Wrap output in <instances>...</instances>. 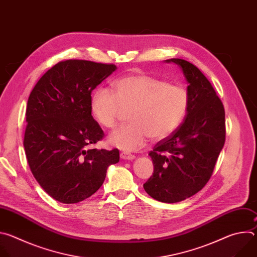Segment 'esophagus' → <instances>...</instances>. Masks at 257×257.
<instances>
[{"label": "esophagus", "mask_w": 257, "mask_h": 257, "mask_svg": "<svg viewBox=\"0 0 257 257\" xmlns=\"http://www.w3.org/2000/svg\"><path fill=\"white\" fill-rule=\"evenodd\" d=\"M120 157H121L122 160H128V161H132V160L135 159V156L130 155V154L125 153V152H124V153H121V154H120Z\"/></svg>", "instance_id": "obj_1"}]
</instances>
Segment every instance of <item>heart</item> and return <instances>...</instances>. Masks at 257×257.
Segmentation results:
<instances>
[{"instance_id": "1", "label": "heart", "mask_w": 257, "mask_h": 257, "mask_svg": "<svg viewBox=\"0 0 257 257\" xmlns=\"http://www.w3.org/2000/svg\"><path fill=\"white\" fill-rule=\"evenodd\" d=\"M112 89H96L91 95L90 111L99 125L113 128L122 109H130V123L107 138L109 145L124 152L143 148L150 136L153 140L168 137L188 112L189 94L184 87L150 75L122 77L113 82Z\"/></svg>"}]
</instances>
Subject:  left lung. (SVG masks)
Returning a JSON list of instances; mask_svg holds the SVG:
<instances>
[{
	"label": "left lung",
	"instance_id": "8db88e82",
	"mask_svg": "<svg viewBox=\"0 0 257 257\" xmlns=\"http://www.w3.org/2000/svg\"><path fill=\"white\" fill-rule=\"evenodd\" d=\"M165 62L181 69L188 83L189 107L182 125L149 154L154 174L143 188L156 200L175 203L196 194L209 180L225 144V109L196 66L182 59Z\"/></svg>",
	"mask_w": 257,
	"mask_h": 257
}]
</instances>
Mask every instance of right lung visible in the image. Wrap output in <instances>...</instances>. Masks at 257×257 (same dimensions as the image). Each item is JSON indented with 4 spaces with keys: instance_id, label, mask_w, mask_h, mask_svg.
Returning a JSON list of instances; mask_svg holds the SVG:
<instances>
[{
    "instance_id": "right-lung-1",
    "label": "right lung",
    "mask_w": 257,
    "mask_h": 257,
    "mask_svg": "<svg viewBox=\"0 0 257 257\" xmlns=\"http://www.w3.org/2000/svg\"><path fill=\"white\" fill-rule=\"evenodd\" d=\"M117 70L113 64L67 60L51 68L30 92L24 151L35 180L54 199L77 203L102 185L119 151L89 149L103 136L90 111L92 90Z\"/></svg>"
}]
</instances>
